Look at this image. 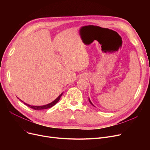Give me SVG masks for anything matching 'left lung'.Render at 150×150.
Wrapping results in <instances>:
<instances>
[{
    "label": "left lung",
    "mask_w": 150,
    "mask_h": 150,
    "mask_svg": "<svg viewBox=\"0 0 150 150\" xmlns=\"http://www.w3.org/2000/svg\"><path fill=\"white\" fill-rule=\"evenodd\" d=\"M89 101L90 102V103H91V105H92V106H94V105H93L92 104V102H91V100H90V98H89Z\"/></svg>",
    "instance_id": "1"
}]
</instances>
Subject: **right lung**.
<instances>
[{
    "mask_svg": "<svg viewBox=\"0 0 150 150\" xmlns=\"http://www.w3.org/2000/svg\"><path fill=\"white\" fill-rule=\"evenodd\" d=\"M62 93H63V92L61 93L60 94V95L58 96V97L54 101H53L52 102H51V103H49V104H47V105H43V106H31V105H28V104H27V103H24V104H25V105H27V106L30 107V108H32V109H35V110H41V109H48V108H50L53 106L54 105H56V104L58 103V101L59 100V99H60V98H61V97L62 96ZM21 101H22V100H21ZM22 102H23V101H22Z\"/></svg>",
    "mask_w": 150,
    "mask_h": 150,
    "instance_id": "1",
    "label": "right lung"
}]
</instances>
